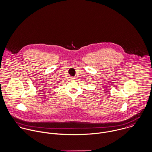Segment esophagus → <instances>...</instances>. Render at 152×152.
I'll list each match as a JSON object with an SVG mask.
<instances>
[{"instance_id": "1", "label": "esophagus", "mask_w": 152, "mask_h": 152, "mask_svg": "<svg viewBox=\"0 0 152 152\" xmlns=\"http://www.w3.org/2000/svg\"><path fill=\"white\" fill-rule=\"evenodd\" d=\"M71 80H74L75 78H74V77H71Z\"/></svg>"}]
</instances>
